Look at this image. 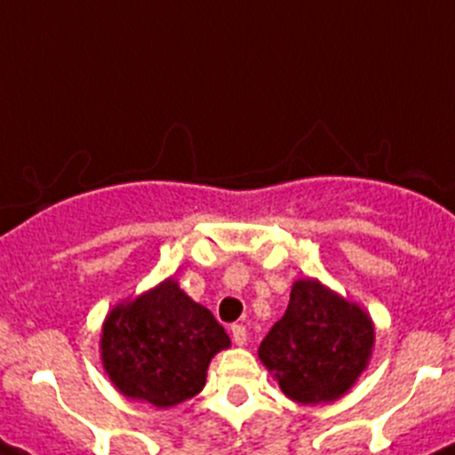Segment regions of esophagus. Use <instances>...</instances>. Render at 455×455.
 <instances>
[{
  "label": "esophagus",
  "instance_id": "esophagus-1",
  "mask_svg": "<svg viewBox=\"0 0 455 455\" xmlns=\"http://www.w3.org/2000/svg\"><path fill=\"white\" fill-rule=\"evenodd\" d=\"M231 335H233V342H235L237 347L247 345V329H244L243 324H233L231 326Z\"/></svg>",
  "mask_w": 455,
  "mask_h": 455
}]
</instances>
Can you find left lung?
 Masks as SVG:
<instances>
[{"label": "left lung", "mask_w": 455, "mask_h": 455, "mask_svg": "<svg viewBox=\"0 0 455 455\" xmlns=\"http://www.w3.org/2000/svg\"><path fill=\"white\" fill-rule=\"evenodd\" d=\"M370 313L317 278H297L288 310L258 347V358L288 399L317 406L345 396L374 351Z\"/></svg>", "instance_id": "1"}]
</instances>
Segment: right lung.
Wrapping results in <instances>:
<instances>
[{
  "instance_id": "obj_1",
  "label": "right lung",
  "mask_w": 455,
  "mask_h": 455,
  "mask_svg": "<svg viewBox=\"0 0 455 455\" xmlns=\"http://www.w3.org/2000/svg\"><path fill=\"white\" fill-rule=\"evenodd\" d=\"M231 347L208 308L174 276L120 301L101 324V365L126 399L172 408L206 386L212 355Z\"/></svg>"
}]
</instances>
